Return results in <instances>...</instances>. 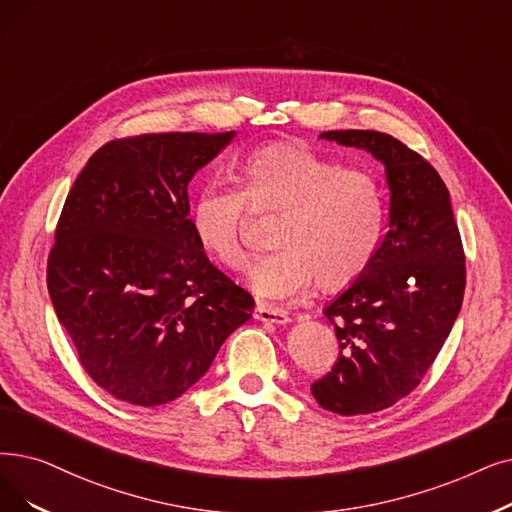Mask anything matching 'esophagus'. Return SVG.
I'll return each instance as SVG.
<instances>
[{
  "label": "esophagus",
  "instance_id": "34e87169",
  "mask_svg": "<svg viewBox=\"0 0 512 512\" xmlns=\"http://www.w3.org/2000/svg\"><path fill=\"white\" fill-rule=\"evenodd\" d=\"M253 316H255V320L265 322V324H286V322H291V318H288V314H286L284 309H276V307H270V305H257Z\"/></svg>",
  "mask_w": 512,
  "mask_h": 512
}]
</instances>
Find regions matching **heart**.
I'll list each match as a JSON object with an SVG mask.
<instances>
[{"label": "heart", "instance_id": "b5f03b06", "mask_svg": "<svg viewBox=\"0 0 512 512\" xmlns=\"http://www.w3.org/2000/svg\"><path fill=\"white\" fill-rule=\"evenodd\" d=\"M240 192L211 184L196 194L190 226L201 249L230 270L249 255L242 244L247 207L280 211L272 242L247 276L251 291L270 301L295 297L316 280L337 291L362 276L381 244L385 201L376 177L339 167L295 142L263 146L236 171Z\"/></svg>", "mask_w": 512, "mask_h": 512}]
</instances>
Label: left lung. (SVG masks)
<instances>
[{
    "label": "left lung",
    "mask_w": 512,
    "mask_h": 512,
    "mask_svg": "<svg viewBox=\"0 0 512 512\" xmlns=\"http://www.w3.org/2000/svg\"><path fill=\"white\" fill-rule=\"evenodd\" d=\"M320 138L370 152L389 188L376 255L324 309L339 360L311 385L324 410L370 414L408 395L446 343L464 295V251L450 192L420 154L381 131L341 129Z\"/></svg>",
    "instance_id": "8db88e82"
}]
</instances>
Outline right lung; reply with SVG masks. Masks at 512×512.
Segmentation results:
<instances>
[{
    "mask_svg": "<svg viewBox=\"0 0 512 512\" xmlns=\"http://www.w3.org/2000/svg\"><path fill=\"white\" fill-rule=\"evenodd\" d=\"M236 136L146 133L104 144L75 180L48 259V291L81 366L110 395L159 406L209 370L253 297L190 226L188 184Z\"/></svg>",
    "mask_w": 512,
    "mask_h": 512,
    "instance_id": "1",
    "label": "right lung"
}]
</instances>
